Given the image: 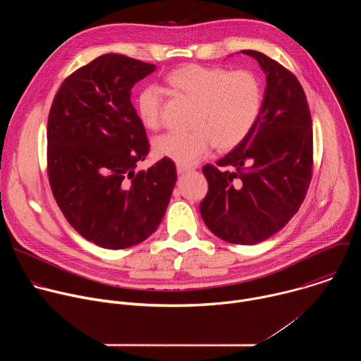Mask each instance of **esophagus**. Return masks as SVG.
Segmentation results:
<instances>
[{
  "label": "esophagus",
  "mask_w": 361,
  "mask_h": 361,
  "mask_svg": "<svg viewBox=\"0 0 361 361\" xmlns=\"http://www.w3.org/2000/svg\"><path fill=\"white\" fill-rule=\"evenodd\" d=\"M191 171V169H188V167H185V166H177V173L180 174V176H183V174H187V173H190Z\"/></svg>",
  "instance_id": "obj_1"
}]
</instances>
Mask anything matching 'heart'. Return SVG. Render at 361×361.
Returning a JSON list of instances; mask_svg holds the SVG:
<instances>
[{
	"label": "heart",
	"instance_id": "heart-1",
	"mask_svg": "<svg viewBox=\"0 0 361 361\" xmlns=\"http://www.w3.org/2000/svg\"><path fill=\"white\" fill-rule=\"evenodd\" d=\"M166 82L170 90L194 102L190 131H170L154 141V149L180 166H194L217 145L227 151L241 144L259 120L264 88L259 75L223 67L187 64L173 70ZM144 127L156 130L163 121L164 92L156 84L144 85L135 99Z\"/></svg>",
	"mask_w": 361,
	"mask_h": 361
}]
</instances>
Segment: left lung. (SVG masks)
Wrapping results in <instances>:
<instances>
[{
    "label": "left lung",
    "mask_w": 361,
    "mask_h": 361,
    "mask_svg": "<svg viewBox=\"0 0 361 361\" xmlns=\"http://www.w3.org/2000/svg\"><path fill=\"white\" fill-rule=\"evenodd\" d=\"M267 74L262 114L247 138L202 167L209 194L201 217L219 238L257 244L298 212L313 176V123L297 77L259 51L243 49Z\"/></svg>",
    "instance_id": "left-lung-1"
}]
</instances>
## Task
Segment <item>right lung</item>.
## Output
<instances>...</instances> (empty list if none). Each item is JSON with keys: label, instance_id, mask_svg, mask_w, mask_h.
Masks as SVG:
<instances>
[{"label": "right lung", "instance_id": "add662e5", "mask_svg": "<svg viewBox=\"0 0 361 361\" xmlns=\"http://www.w3.org/2000/svg\"><path fill=\"white\" fill-rule=\"evenodd\" d=\"M154 70L126 56H101L63 81L48 114L51 191L71 227L109 250L135 245L156 231L177 181L167 157L135 173L149 142L130 95Z\"/></svg>", "mask_w": 361, "mask_h": 361}]
</instances>
